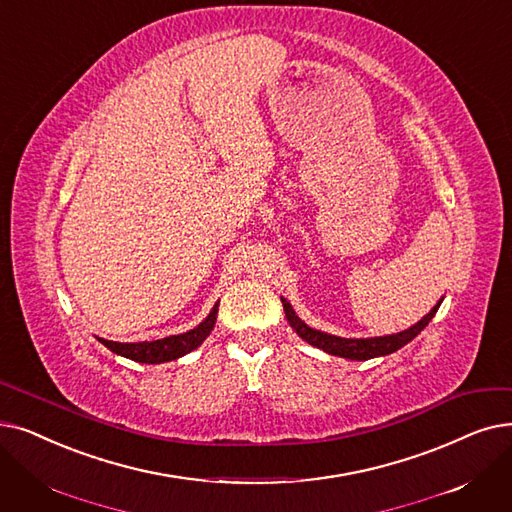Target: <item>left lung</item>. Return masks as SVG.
Instances as JSON below:
<instances>
[{"label":"left lung","mask_w":512,"mask_h":512,"mask_svg":"<svg viewBox=\"0 0 512 512\" xmlns=\"http://www.w3.org/2000/svg\"><path fill=\"white\" fill-rule=\"evenodd\" d=\"M282 307H284V314L288 324H291L293 330H297V335L307 341L309 345H314L330 355H339V358H347V360H370V358H379V355H389L397 349H402L404 345H408L414 337H418V332L425 328L433 316L437 314V309L441 305V301L429 311V314L422 318L420 322H416L414 326H410L408 330L397 332V335H387V337H372V339H343V337H335V335H328V332L316 330V328H309L297 314L293 305L288 303L284 297H280Z\"/></svg>","instance_id":"1"}]
</instances>
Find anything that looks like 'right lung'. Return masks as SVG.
<instances>
[{
    "mask_svg": "<svg viewBox=\"0 0 512 512\" xmlns=\"http://www.w3.org/2000/svg\"><path fill=\"white\" fill-rule=\"evenodd\" d=\"M217 307L219 303L213 305L211 314L201 324L184 332V335H173L159 341H142V343H117V341H106V339H98V341L113 353L123 355V358H129L133 362H142V364L171 362L196 349L211 335L217 320Z\"/></svg>",
    "mask_w": 512,
    "mask_h": 512,
    "instance_id": "add662e5",
    "label": "right lung"
}]
</instances>
